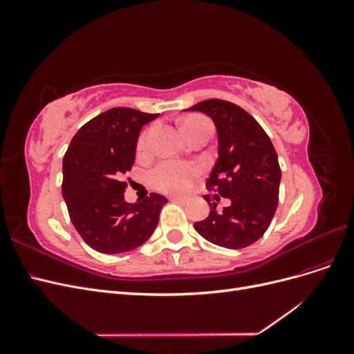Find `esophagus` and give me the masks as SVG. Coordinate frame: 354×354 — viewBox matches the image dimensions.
Listing matches in <instances>:
<instances>
[{
    "mask_svg": "<svg viewBox=\"0 0 354 354\" xmlns=\"http://www.w3.org/2000/svg\"><path fill=\"white\" fill-rule=\"evenodd\" d=\"M169 199L174 202H186L187 201V198H185V196H171Z\"/></svg>",
    "mask_w": 354,
    "mask_h": 354,
    "instance_id": "esophagus-1",
    "label": "esophagus"
}]
</instances>
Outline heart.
Listing matches in <instances>:
<instances>
[{
	"label": "heart",
	"instance_id": "obj_1",
	"mask_svg": "<svg viewBox=\"0 0 354 354\" xmlns=\"http://www.w3.org/2000/svg\"><path fill=\"white\" fill-rule=\"evenodd\" d=\"M203 121L207 120L202 116H190L183 122L181 128H183V131L186 134L195 124ZM146 145L147 134L145 133L140 137V140H138V149L145 151ZM198 168L195 165L180 162V160H164V162H160L153 168L151 180L152 185L159 190L167 192V194H180V192H186L192 186V181L195 180Z\"/></svg>",
	"mask_w": 354,
	"mask_h": 354
}]
</instances>
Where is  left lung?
I'll return each mask as SVG.
<instances>
[{
    "instance_id": "left-lung-1",
    "label": "left lung",
    "mask_w": 354,
    "mask_h": 354,
    "mask_svg": "<svg viewBox=\"0 0 354 354\" xmlns=\"http://www.w3.org/2000/svg\"><path fill=\"white\" fill-rule=\"evenodd\" d=\"M185 111L205 113L216 124L218 159L207 187L216 192V201L230 199L218 212L217 203L205 196L209 216L194 227L211 243L246 248L269 229L277 208L282 174L274 147L261 125L238 104L209 99Z\"/></svg>"
}]
</instances>
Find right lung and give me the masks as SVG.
Returning <instances> with one entry per match:
<instances>
[{"mask_svg": "<svg viewBox=\"0 0 354 354\" xmlns=\"http://www.w3.org/2000/svg\"><path fill=\"white\" fill-rule=\"evenodd\" d=\"M158 116L112 108L80 128L63 158L62 195L69 217L84 242L95 251H131L156 229L167 198L151 194L128 203L122 176L134 164L142 127Z\"/></svg>", "mask_w": 354, "mask_h": 354, "instance_id": "right-lung-1", "label": "right lung"}]
</instances>
